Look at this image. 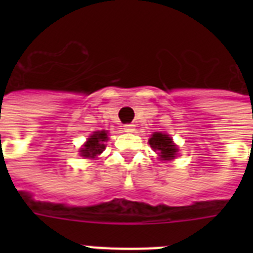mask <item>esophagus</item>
<instances>
[{
  "label": "esophagus",
  "instance_id": "obj_1",
  "mask_svg": "<svg viewBox=\"0 0 253 253\" xmlns=\"http://www.w3.org/2000/svg\"><path fill=\"white\" fill-rule=\"evenodd\" d=\"M125 131L126 132H132L134 131V125H125Z\"/></svg>",
  "mask_w": 253,
  "mask_h": 253
}]
</instances>
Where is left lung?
<instances>
[{"instance_id": "obj_1", "label": "left lung", "mask_w": 253, "mask_h": 253, "mask_svg": "<svg viewBox=\"0 0 253 253\" xmlns=\"http://www.w3.org/2000/svg\"><path fill=\"white\" fill-rule=\"evenodd\" d=\"M151 148L158 152L159 159L163 160V162H168V160H173V159L177 156V152H178V148L173 143L172 138L167 134H163V132H154L151 135L150 140Z\"/></svg>"}]
</instances>
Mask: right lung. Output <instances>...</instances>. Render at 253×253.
Masks as SVG:
<instances>
[{"label":"right lung","instance_id":"obj_1","mask_svg":"<svg viewBox=\"0 0 253 253\" xmlns=\"http://www.w3.org/2000/svg\"><path fill=\"white\" fill-rule=\"evenodd\" d=\"M105 142H107V131H95L87 138L86 143L80 150V155L85 159H95L106 148Z\"/></svg>","mask_w":253,"mask_h":253}]
</instances>
